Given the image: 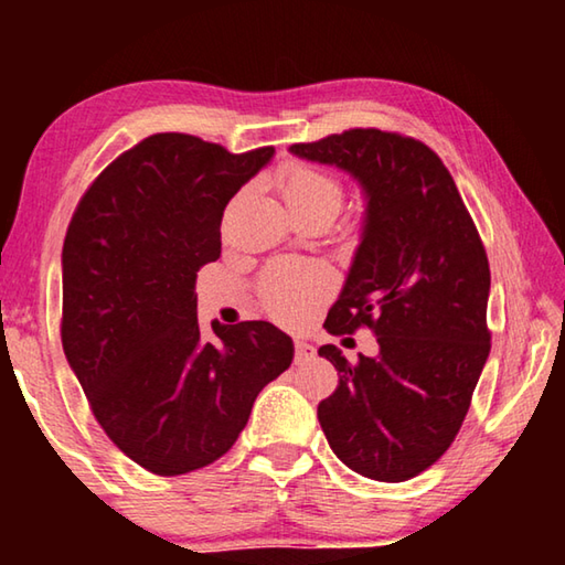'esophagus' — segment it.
<instances>
[{
    "label": "esophagus",
    "mask_w": 565,
    "mask_h": 565,
    "mask_svg": "<svg viewBox=\"0 0 565 565\" xmlns=\"http://www.w3.org/2000/svg\"><path fill=\"white\" fill-rule=\"evenodd\" d=\"M309 359H313V347H311V343H306V341H296L294 361H296V363H303V361H309Z\"/></svg>",
    "instance_id": "esophagus-1"
}]
</instances>
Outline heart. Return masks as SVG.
I'll list each match as a JSON object with an SVG mask.
<instances>
[{"label":"heart","instance_id":"heart-1","mask_svg":"<svg viewBox=\"0 0 565 565\" xmlns=\"http://www.w3.org/2000/svg\"><path fill=\"white\" fill-rule=\"evenodd\" d=\"M281 189L294 214L321 206L339 212L343 202L341 181L309 164H296L286 171ZM259 289L264 306L271 313L296 317L327 291V274L317 266H274L264 274Z\"/></svg>","mask_w":565,"mask_h":565}]
</instances>
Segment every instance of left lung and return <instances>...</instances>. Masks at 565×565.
I'll return each instance as SVG.
<instances>
[{
	"instance_id": "1",
	"label": "left lung",
	"mask_w": 565,
	"mask_h": 565,
	"mask_svg": "<svg viewBox=\"0 0 565 565\" xmlns=\"http://www.w3.org/2000/svg\"><path fill=\"white\" fill-rule=\"evenodd\" d=\"M291 151L349 171L369 199L361 244L323 327L333 337L369 327L379 356L359 353L351 363L333 343L319 349L339 371L319 424L351 471L408 481L454 444L489 359V256L454 177L424 141L349 129Z\"/></svg>"
}]
</instances>
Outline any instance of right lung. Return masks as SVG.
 <instances>
[{
  "instance_id": "1",
  "label": "right lung",
  "mask_w": 565,
  "mask_h": 565,
  "mask_svg": "<svg viewBox=\"0 0 565 565\" xmlns=\"http://www.w3.org/2000/svg\"><path fill=\"white\" fill-rule=\"evenodd\" d=\"M271 154L151 134L92 181L66 228V361L111 444L157 476L222 458L259 391L291 366L294 343L274 323L196 319V271L222 254L228 199Z\"/></svg>"
}]
</instances>
